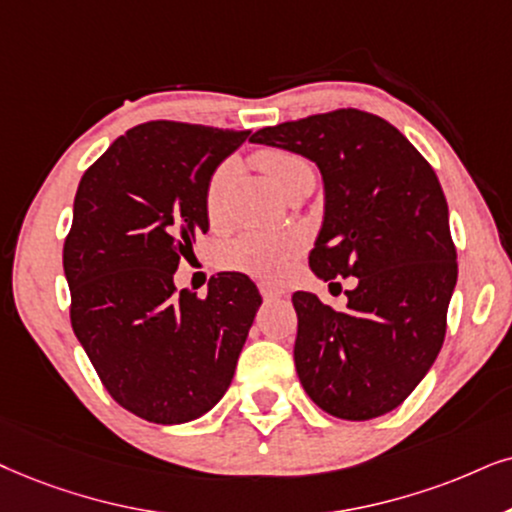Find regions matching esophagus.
Returning a JSON list of instances; mask_svg holds the SVG:
<instances>
[{
    "label": "esophagus",
    "mask_w": 512,
    "mask_h": 512,
    "mask_svg": "<svg viewBox=\"0 0 512 512\" xmlns=\"http://www.w3.org/2000/svg\"><path fill=\"white\" fill-rule=\"evenodd\" d=\"M260 290H262V297H264V300H267V302H271V300H281V297H286V290H281V288L262 286Z\"/></svg>",
    "instance_id": "obj_1"
}]
</instances>
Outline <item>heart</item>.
<instances>
[{
    "label": "heart",
    "instance_id": "1",
    "mask_svg": "<svg viewBox=\"0 0 512 512\" xmlns=\"http://www.w3.org/2000/svg\"><path fill=\"white\" fill-rule=\"evenodd\" d=\"M255 163L271 179L278 191H286L297 179L314 177V167L307 158L288 148H262L255 155ZM234 165L222 163L210 174L205 186V212L212 222L222 215V200L226 181H229ZM300 250V238L288 234H269V231H243L219 248V262L226 269L243 271L252 278L267 283H278L286 276L288 264Z\"/></svg>",
    "mask_w": 512,
    "mask_h": 512
}]
</instances>
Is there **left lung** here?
Here are the masks:
<instances>
[{"label": "left lung", "instance_id": "8db88e82", "mask_svg": "<svg viewBox=\"0 0 512 512\" xmlns=\"http://www.w3.org/2000/svg\"><path fill=\"white\" fill-rule=\"evenodd\" d=\"M250 141L316 163L326 205L309 267L328 286L357 276L342 312L293 295L304 392L342 420L397 409L442 349L458 276L435 170L397 127L357 108L264 127Z\"/></svg>", "mask_w": 512, "mask_h": 512}]
</instances>
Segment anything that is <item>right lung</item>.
<instances>
[{
	"label": "right lung",
	"mask_w": 512,
	"mask_h": 512,
	"mask_svg": "<svg viewBox=\"0 0 512 512\" xmlns=\"http://www.w3.org/2000/svg\"><path fill=\"white\" fill-rule=\"evenodd\" d=\"M248 137L144 122L77 186L63 245L70 323L108 394L148 423H189L224 397L262 304L255 283L231 271L205 297L174 288L181 257L210 226V174Z\"/></svg>",
	"instance_id": "right-lung-1"
}]
</instances>
